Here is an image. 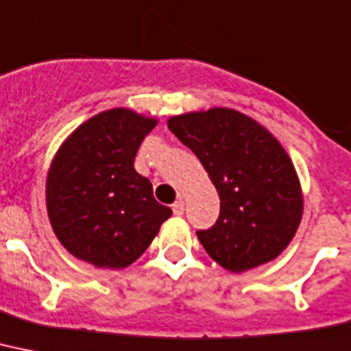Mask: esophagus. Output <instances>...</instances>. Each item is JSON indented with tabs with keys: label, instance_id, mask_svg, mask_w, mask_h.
<instances>
[{
	"label": "esophagus",
	"instance_id": "esophagus-1",
	"mask_svg": "<svg viewBox=\"0 0 351 351\" xmlns=\"http://www.w3.org/2000/svg\"><path fill=\"white\" fill-rule=\"evenodd\" d=\"M173 215H176V216L184 215V202L176 200L175 204H173Z\"/></svg>",
	"mask_w": 351,
	"mask_h": 351
}]
</instances>
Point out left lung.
Here are the masks:
<instances>
[{
	"label": "left lung",
	"instance_id": "8db88e82",
	"mask_svg": "<svg viewBox=\"0 0 351 351\" xmlns=\"http://www.w3.org/2000/svg\"><path fill=\"white\" fill-rule=\"evenodd\" d=\"M167 126L198 156L220 195L216 223L196 230L207 254L230 272L278 258L303 215L298 175L281 144L227 108L173 117Z\"/></svg>",
	"mask_w": 351,
	"mask_h": 351
}]
</instances>
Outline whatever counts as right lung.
<instances>
[{
    "mask_svg": "<svg viewBox=\"0 0 351 351\" xmlns=\"http://www.w3.org/2000/svg\"><path fill=\"white\" fill-rule=\"evenodd\" d=\"M156 121L124 108L92 117L57 151L47 180L53 232L68 252L101 269L144 254L171 209L133 167Z\"/></svg>",
    "mask_w": 351,
    "mask_h": 351,
    "instance_id": "right-lung-1",
    "label": "right lung"
}]
</instances>
